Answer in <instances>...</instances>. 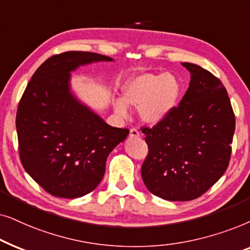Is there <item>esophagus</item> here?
<instances>
[{"label":"esophagus","instance_id":"34e87169","mask_svg":"<svg viewBox=\"0 0 250 250\" xmlns=\"http://www.w3.org/2000/svg\"><path fill=\"white\" fill-rule=\"evenodd\" d=\"M130 137L131 138H138L139 136H141V134H139V131L137 130V129H135V128H132V129H130Z\"/></svg>","mask_w":250,"mask_h":250}]
</instances>
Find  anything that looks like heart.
Wrapping results in <instances>:
<instances>
[{"label":"heart","instance_id":"heart-1","mask_svg":"<svg viewBox=\"0 0 250 250\" xmlns=\"http://www.w3.org/2000/svg\"><path fill=\"white\" fill-rule=\"evenodd\" d=\"M182 85L171 73H142L129 80L123 88V99H115L113 107L120 118H127L129 106L138 108L142 121L155 125L177 107Z\"/></svg>","mask_w":250,"mask_h":250}]
</instances>
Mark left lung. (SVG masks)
<instances>
[{
    "label": "left lung",
    "instance_id": "1",
    "mask_svg": "<svg viewBox=\"0 0 250 250\" xmlns=\"http://www.w3.org/2000/svg\"><path fill=\"white\" fill-rule=\"evenodd\" d=\"M182 65L191 81L178 107L152 129L142 128L148 145L142 178L152 194L169 201L197 199L222 177L235 129L221 80L199 65Z\"/></svg>",
    "mask_w": 250,
    "mask_h": 250
}]
</instances>
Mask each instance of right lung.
I'll use <instances>...</instances> for the list:
<instances>
[{
  "instance_id": "right-lung-1",
  "label": "right lung",
  "mask_w": 250,
  "mask_h": 250,
  "mask_svg": "<svg viewBox=\"0 0 250 250\" xmlns=\"http://www.w3.org/2000/svg\"><path fill=\"white\" fill-rule=\"evenodd\" d=\"M113 61L86 51L55 55L26 86L16 116L19 155L27 174L51 195L74 199L94 191L108 154L129 135L107 125L71 89V73L80 66Z\"/></svg>"
}]
</instances>
